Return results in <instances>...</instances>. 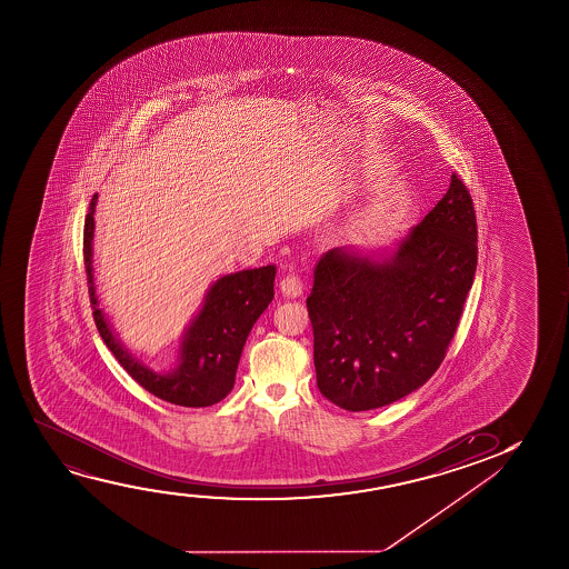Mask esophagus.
<instances>
[{
    "label": "esophagus",
    "mask_w": 569,
    "mask_h": 569,
    "mask_svg": "<svg viewBox=\"0 0 569 569\" xmlns=\"http://www.w3.org/2000/svg\"><path fill=\"white\" fill-rule=\"evenodd\" d=\"M281 293L286 297H291V299H296V297L303 296V280L299 278V276H286L283 280L280 281Z\"/></svg>",
    "instance_id": "1"
}]
</instances>
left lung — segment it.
<instances>
[{"label":"left lung","mask_w":569,"mask_h":569,"mask_svg":"<svg viewBox=\"0 0 569 569\" xmlns=\"http://www.w3.org/2000/svg\"><path fill=\"white\" fill-rule=\"evenodd\" d=\"M472 198L451 187L392 250L332 249L312 272L307 311L317 385L348 412L392 405L436 373L475 281Z\"/></svg>","instance_id":"1"}]
</instances>
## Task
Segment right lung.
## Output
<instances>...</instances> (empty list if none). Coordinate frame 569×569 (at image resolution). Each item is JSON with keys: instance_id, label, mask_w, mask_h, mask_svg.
I'll return each instance as SVG.
<instances>
[{"instance_id": "add662e5", "label": "right lung", "mask_w": 569, "mask_h": 569, "mask_svg": "<svg viewBox=\"0 0 569 569\" xmlns=\"http://www.w3.org/2000/svg\"><path fill=\"white\" fill-rule=\"evenodd\" d=\"M94 208L97 194L89 203L86 218L83 257L94 322L107 348L133 381L157 398L188 408L218 405L233 389L244 342L273 299L276 266L227 273L213 281L203 297L202 309L182 332L174 366L156 371L126 350L99 309L93 273Z\"/></svg>"}]
</instances>
